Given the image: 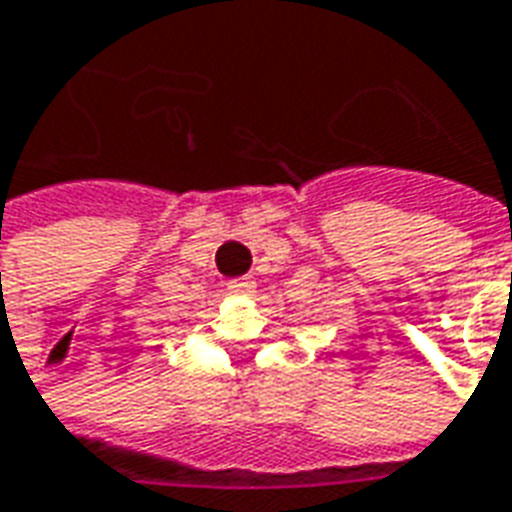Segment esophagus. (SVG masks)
<instances>
[{"mask_svg": "<svg viewBox=\"0 0 512 512\" xmlns=\"http://www.w3.org/2000/svg\"><path fill=\"white\" fill-rule=\"evenodd\" d=\"M227 290L236 295H252L255 293V279H252V276H238V279H230V282H227Z\"/></svg>", "mask_w": 512, "mask_h": 512, "instance_id": "obj_1", "label": "esophagus"}]
</instances>
